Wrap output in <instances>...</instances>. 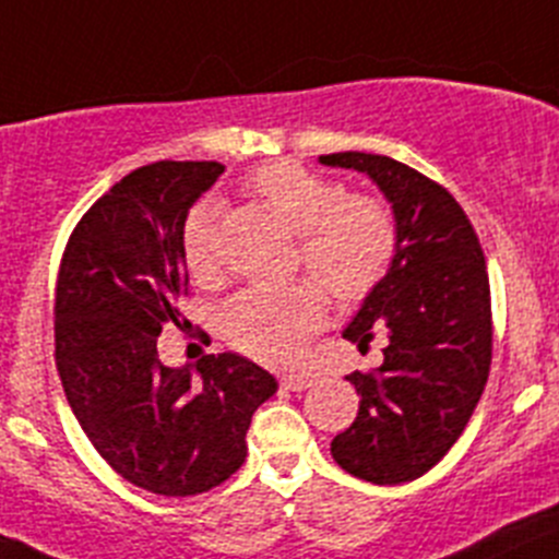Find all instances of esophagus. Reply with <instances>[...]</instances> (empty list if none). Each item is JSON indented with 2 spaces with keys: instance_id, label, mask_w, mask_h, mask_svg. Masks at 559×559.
Wrapping results in <instances>:
<instances>
[{
  "instance_id": "34e87169",
  "label": "esophagus",
  "mask_w": 559,
  "mask_h": 559,
  "mask_svg": "<svg viewBox=\"0 0 559 559\" xmlns=\"http://www.w3.org/2000/svg\"><path fill=\"white\" fill-rule=\"evenodd\" d=\"M283 386L285 390H290V392H305V390H310L312 386V379H307V376H283Z\"/></svg>"
}]
</instances>
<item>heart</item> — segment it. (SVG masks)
Masks as SVG:
<instances>
[{
    "mask_svg": "<svg viewBox=\"0 0 559 559\" xmlns=\"http://www.w3.org/2000/svg\"><path fill=\"white\" fill-rule=\"evenodd\" d=\"M249 194L269 205L299 236L301 263L340 301L368 296L395 254V222L384 203L368 194H343V186L294 162L258 167ZM216 209L197 203L180 233L183 260L194 276L214 271ZM326 316V296L316 283L247 288L222 310V332L260 362L290 365Z\"/></svg>",
    "mask_w": 559,
    "mask_h": 559,
    "instance_id": "b5f03b06",
    "label": "heart"
}]
</instances>
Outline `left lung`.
Listing matches in <instances>:
<instances>
[{
	"label": "left lung",
	"instance_id": "left-lung-1",
	"mask_svg": "<svg viewBox=\"0 0 559 559\" xmlns=\"http://www.w3.org/2000/svg\"><path fill=\"white\" fill-rule=\"evenodd\" d=\"M318 162L368 175L395 222L390 269L343 329L359 350L384 334V359L345 376L359 412L332 439V459L348 475L395 486L433 469L480 401L491 365L486 260L453 194L417 169L356 151Z\"/></svg>",
	"mask_w": 559,
	"mask_h": 559
}]
</instances>
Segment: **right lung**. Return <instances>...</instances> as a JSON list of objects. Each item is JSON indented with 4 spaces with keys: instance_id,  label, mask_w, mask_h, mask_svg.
<instances>
[{
    "instance_id": "right-lung-1",
    "label": "right lung",
    "mask_w": 559,
    "mask_h": 559,
    "mask_svg": "<svg viewBox=\"0 0 559 559\" xmlns=\"http://www.w3.org/2000/svg\"><path fill=\"white\" fill-rule=\"evenodd\" d=\"M216 162H156L111 186L62 254L55 301L57 370L79 425L120 477L162 497L225 483L247 459V430L276 392L238 354L164 368L156 340L180 323L189 285L180 233L216 183Z\"/></svg>"
}]
</instances>
